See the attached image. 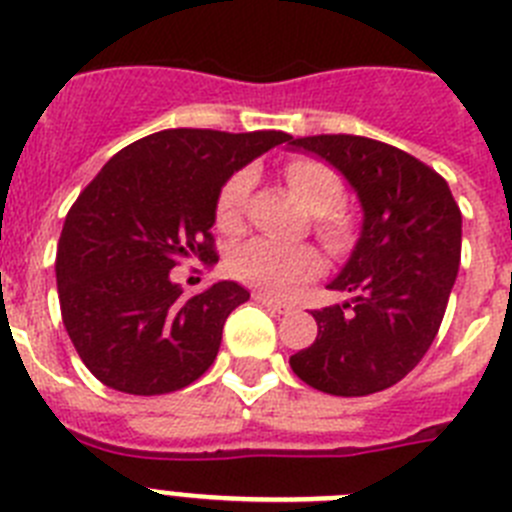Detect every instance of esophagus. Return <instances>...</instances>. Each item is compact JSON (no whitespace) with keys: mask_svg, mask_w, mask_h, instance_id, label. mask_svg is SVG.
Returning <instances> with one entry per match:
<instances>
[{"mask_svg":"<svg viewBox=\"0 0 512 512\" xmlns=\"http://www.w3.org/2000/svg\"><path fill=\"white\" fill-rule=\"evenodd\" d=\"M253 300L259 302V305H264V307H269V310H274V312H289L292 310V307L289 305H284V302H279V300H274V297L271 295H266V292H256V295H253Z\"/></svg>","mask_w":512,"mask_h":512,"instance_id":"1","label":"esophagus"}]
</instances>
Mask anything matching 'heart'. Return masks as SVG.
I'll list each match as a JSON object with an SVG mask.
<instances>
[{
    "label": "heart",
    "instance_id": "b5f03b06",
    "mask_svg": "<svg viewBox=\"0 0 512 512\" xmlns=\"http://www.w3.org/2000/svg\"><path fill=\"white\" fill-rule=\"evenodd\" d=\"M284 179L307 212L315 215V230L330 251H343L354 238V223L336 207L343 200V179L333 166L320 158L300 156L284 166ZM253 174L238 171L217 194L215 223L225 233H238L246 223L251 200ZM230 271L248 284L266 289L271 295L287 297L300 284L320 271V256L305 243H282L269 238H253L230 256Z\"/></svg>",
    "mask_w": 512,
    "mask_h": 512
}]
</instances>
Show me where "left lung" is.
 <instances>
[{
    "mask_svg": "<svg viewBox=\"0 0 512 512\" xmlns=\"http://www.w3.org/2000/svg\"><path fill=\"white\" fill-rule=\"evenodd\" d=\"M323 158L361 202V235L328 289L348 295L312 312L318 338L289 366L338 397L382 392L431 348L461 259V212L443 176L410 153L361 135L289 138Z\"/></svg>",
    "mask_w": 512,
    "mask_h": 512,
    "instance_id": "1",
    "label": "left lung"
}]
</instances>
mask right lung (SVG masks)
<instances>
[{"mask_svg": "<svg viewBox=\"0 0 512 512\" xmlns=\"http://www.w3.org/2000/svg\"><path fill=\"white\" fill-rule=\"evenodd\" d=\"M289 138L282 130H161L115 153L79 194L58 241L56 282L66 333L99 382L166 395L210 369L225 320L251 295L217 282L184 297L171 269L182 259L217 261V194Z\"/></svg>", "mask_w": 512, "mask_h": 512, "instance_id": "obj_1", "label": "right lung"}]
</instances>
